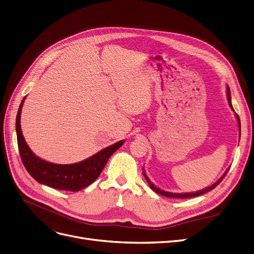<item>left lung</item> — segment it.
I'll use <instances>...</instances> for the list:
<instances>
[{"label": "left lung", "mask_w": 254, "mask_h": 254, "mask_svg": "<svg viewBox=\"0 0 254 254\" xmlns=\"http://www.w3.org/2000/svg\"><path fill=\"white\" fill-rule=\"evenodd\" d=\"M227 98H228V103H229V106H230V108L234 110V108H233V105H231V101H230V91H229V88L227 87ZM236 116H237V119H238V123H239V127H240V136H241V121H240V118H239V115L238 114H236ZM228 170H229V168L225 171V173L221 176V179H220L219 181H217V183H215L214 185H212L211 187H208V188H206V189H203V190H201V191H198V192H195V193H185V194H179V193H170V192H165V191H163V190H160L159 188H157L156 186H154L153 184H151V182L148 180V178H147V175H146V173L143 171V175H144V178H145V180L147 181V183H148V185H149V187L150 188L154 191V192H157L158 194H160V195H163V196H166V197H170V198H191V197H196V196H199V195H202V194H204V193H206V192H208V191H211V190H213V189H215L216 187L222 182V180L225 178V175L227 174V172H228Z\"/></svg>", "instance_id": "8db88e82"}]
</instances>
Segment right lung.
<instances>
[{
  "label": "right lung",
  "instance_id": "add662e5",
  "mask_svg": "<svg viewBox=\"0 0 254 254\" xmlns=\"http://www.w3.org/2000/svg\"><path fill=\"white\" fill-rule=\"evenodd\" d=\"M24 101L25 98L20 103L15 124L19 156L25 168L32 178L51 188L71 192L86 188L98 178L109 158L125 143L124 140H121L97 152L89 159L75 164L59 165L41 160L31 151L21 133L20 112Z\"/></svg>",
  "mask_w": 254,
  "mask_h": 254
}]
</instances>
